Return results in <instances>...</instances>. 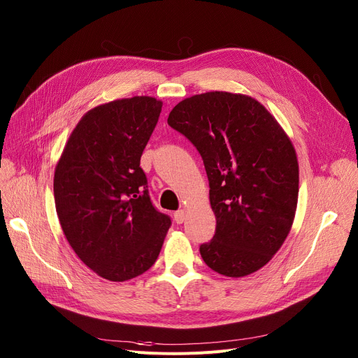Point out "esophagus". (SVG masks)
I'll return each instance as SVG.
<instances>
[{"label":"esophagus","instance_id":"esophagus-1","mask_svg":"<svg viewBox=\"0 0 358 358\" xmlns=\"http://www.w3.org/2000/svg\"><path fill=\"white\" fill-rule=\"evenodd\" d=\"M174 220H176V223H182L184 220H185V212L184 210H177L176 213H174Z\"/></svg>","mask_w":358,"mask_h":358}]
</instances>
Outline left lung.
I'll use <instances>...</instances> for the list:
<instances>
[{"label": "left lung", "mask_w": 358, "mask_h": 358, "mask_svg": "<svg viewBox=\"0 0 358 358\" xmlns=\"http://www.w3.org/2000/svg\"><path fill=\"white\" fill-rule=\"evenodd\" d=\"M168 124L196 146L209 178L216 231L200 245L203 261L228 277L264 267L297 206L299 165L283 129L257 100L223 91L182 100Z\"/></svg>", "instance_id": "1"}]
</instances>
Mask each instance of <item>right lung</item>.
Listing matches in <instances>:
<instances>
[{
	"instance_id": "right-lung-1",
	"label": "right lung",
	"mask_w": 358,
	"mask_h": 358,
	"mask_svg": "<svg viewBox=\"0 0 358 358\" xmlns=\"http://www.w3.org/2000/svg\"><path fill=\"white\" fill-rule=\"evenodd\" d=\"M162 103L116 100L90 110L56 165V213L84 264L110 281L135 278L155 264L171 217L148 192L141 157Z\"/></svg>"
}]
</instances>
